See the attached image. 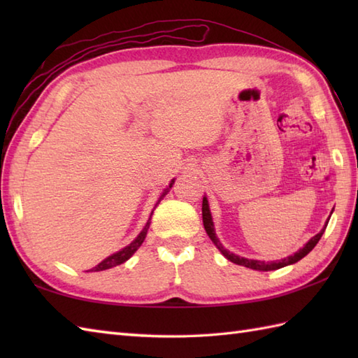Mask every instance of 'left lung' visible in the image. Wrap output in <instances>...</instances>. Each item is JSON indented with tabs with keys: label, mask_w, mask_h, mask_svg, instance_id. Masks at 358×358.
I'll list each match as a JSON object with an SVG mask.
<instances>
[{
	"label": "left lung",
	"mask_w": 358,
	"mask_h": 358,
	"mask_svg": "<svg viewBox=\"0 0 358 358\" xmlns=\"http://www.w3.org/2000/svg\"><path fill=\"white\" fill-rule=\"evenodd\" d=\"M201 210H203V224H204V229H206V234L209 235V238H210L212 243H214V245L217 246V249L220 250V252H222V254L227 258V260L235 263V264L245 266V268L254 269V271H263V272H264V271H275V269H280V268H285V266L294 264V263H296L299 260H301L303 257H306V255L310 252V250H313V249L315 248L318 240L322 238V235H323V232H324V229H326V226H328L329 218H331V215H329L328 222H326L323 229H322L320 232H318L317 235H314V237L310 238L305 246L296 250V252H294L292 255L281 258V260H277V262H260V260H252V258H245V257L235 255V254L229 252V250H227V249H224V246L222 245V243H220V240H218V237H217V234H215L214 222H212V214H210V209H209V201H208L206 196H203V208H201ZM331 214H332V212H331Z\"/></svg>",
	"instance_id": "left-lung-1"
}]
</instances>
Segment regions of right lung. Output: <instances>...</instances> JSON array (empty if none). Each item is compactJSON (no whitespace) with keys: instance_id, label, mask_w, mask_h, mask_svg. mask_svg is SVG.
Instances as JSON below:
<instances>
[{"instance_id":"add662e5","label":"right lung","mask_w":358,"mask_h":358,"mask_svg":"<svg viewBox=\"0 0 358 358\" xmlns=\"http://www.w3.org/2000/svg\"><path fill=\"white\" fill-rule=\"evenodd\" d=\"M175 183V178L171 181L169 183V186H167L164 191H163V194H162V196H159L158 199V203L162 201V199L163 196L169 192V189L172 187V185ZM157 203V204H158ZM155 204V206H157ZM152 214H154V210H152ZM152 214H150V217H152ZM150 217H149V220H148V223H146V226L143 227V231L136 235V238L131 243V245H127L126 248H123L121 250H118V252H115V254H112V255H109L108 258H104V260L101 262V263H98L95 268H92V269H89L90 272H98V271H106V269H110V268H113V266H118V264H121V263H124V262H127L129 258H131L136 250H138V248L143 245V241H144V238H146V235H148V229H149V224H150Z\"/></svg>"}]
</instances>
